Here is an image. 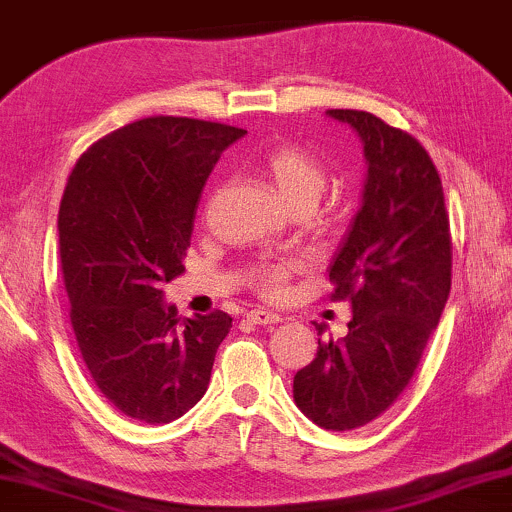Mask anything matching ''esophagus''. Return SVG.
<instances>
[{
    "label": "esophagus",
    "instance_id": "obj_1",
    "mask_svg": "<svg viewBox=\"0 0 512 512\" xmlns=\"http://www.w3.org/2000/svg\"><path fill=\"white\" fill-rule=\"evenodd\" d=\"M248 322L257 324V326H272V324H279L281 322V315H276V312H269V310H262V307H257V310H250L248 312Z\"/></svg>",
    "mask_w": 512,
    "mask_h": 512
}]
</instances>
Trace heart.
<instances>
[{
  "mask_svg": "<svg viewBox=\"0 0 512 512\" xmlns=\"http://www.w3.org/2000/svg\"><path fill=\"white\" fill-rule=\"evenodd\" d=\"M262 176L279 195L288 209H312L322 195L326 174L324 166L310 152L298 145H279L262 159ZM298 260L262 262L252 269V286L264 298H281L286 293L288 279L298 272Z\"/></svg>",
  "mask_w": 512,
  "mask_h": 512,
  "instance_id": "1",
  "label": "heart"
}]
</instances>
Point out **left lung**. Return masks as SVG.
<instances>
[{
	"label": "left lung",
	"instance_id": "8db88e82",
	"mask_svg": "<svg viewBox=\"0 0 512 512\" xmlns=\"http://www.w3.org/2000/svg\"><path fill=\"white\" fill-rule=\"evenodd\" d=\"M360 135L362 207L329 269L334 300L353 305L348 336L319 341L293 377L295 405L317 427L348 432L396 403L451 293L453 243L439 171L410 133L357 109H329Z\"/></svg>",
	"mask_w": 512,
	"mask_h": 512
}]
</instances>
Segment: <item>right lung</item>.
I'll return each mask as SVG.
<instances>
[{
	"label": "right lung",
	"instance_id": "right-lung-1",
	"mask_svg": "<svg viewBox=\"0 0 512 512\" xmlns=\"http://www.w3.org/2000/svg\"><path fill=\"white\" fill-rule=\"evenodd\" d=\"M245 131L150 116L92 143L59 205L71 326L92 381L116 410L166 424L205 396L231 317H176L164 283L186 272L197 202L221 152Z\"/></svg>",
	"mask_w": 512,
	"mask_h": 512
}]
</instances>
